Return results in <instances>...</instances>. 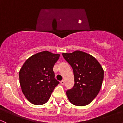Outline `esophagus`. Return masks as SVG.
I'll return each mask as SVG.
<instances>
[{"label": "esophagus", "instance_id": "1", "mask_svg": "<svg viewBox=\"0 0 123 123\" xmlns=\"http://www.w3.org/2000/svg\"><path fill=\"white\" fill-rule=\"evenodd\" d=\"M64 83H65L64 80H61V84L62 85H64Z\"/></svg>", "mask_w": 123, "mask_h": 123}]
</instances>
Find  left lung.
Wrapping results in <instances>:
<instances>
[{"instance_id":"left-lung-1","label":"left lung","mask_w":123,"mask_h":123,"mask_svg":"<svg viewBox=\"0 0 123 123\" xmlns=\"http://www.w3.org/2000/svg\"><path fill=\"white\" fill-rule=\"evenodd\" d=\"M62 55L72 67L75 78L73 87L66 92L67 97L75 106H86L99 93L103 80V68L95 58L85 52L75 51Z\"/></svg>"}]
</instances>
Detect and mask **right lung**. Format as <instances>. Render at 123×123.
<instances>
[{
  "mask_svg": "<svg viewBox=\"0 0 123 123\" xmlns=\"http://www.w3.org/2000/svg\"><path fill=\"white\" fill-rule=\"evenodd\" d=\"M59 55L44 51L32 55L23 65L19 72L20 84L30 103L36 105L46 103L59 83L53 71Z\"/></svg>",
  "mask_w": 123,
  "mask_h": 123,
  "instance_id": "right-lung-1",
  "label": "right lung"
}]
</instances>
